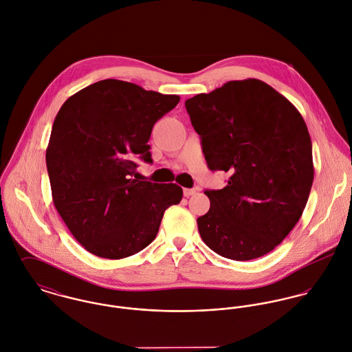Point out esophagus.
I'll return each mask as SVG.
<instances>
[{"instance_id": "1", "label": "esophagus", "mask_w": 352, "mask_h": 352, "mask_svg": "<svg viewBox=\"0 0 352 352\" xmlns=\"http://www.w3.org/2000/svg\"><path fill=\"white\" fill-rule=\"evenodd\" d=\"M195 189H184V195L185 197H190V195H195Z\"/></svg>"}]
</instances>
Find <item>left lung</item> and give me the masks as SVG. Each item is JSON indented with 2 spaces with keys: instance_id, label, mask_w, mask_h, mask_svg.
<instances>
[{
  "instance_id": "8db88e82",
  "label": "left lung",
  "mask_w": 352,
  "mask_h": 352,
  "mask_svg": "<svg viewBox=\"0 0 352 352\" xmlns=\"http://www.w3.org/2000/svg\"><path fill=\"white\" fill-rule=\"evenodd\" d=\"M212 171L231 177L197 219L204 243L234 259L261 258L298 223L313 184L312 142L296 107L259 79L230 80L186 100Z\"/></svg>"
}]
</instances>
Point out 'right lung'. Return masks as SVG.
I'll use <instances>...</instances> for the list:
<instances>
[{"instance_id": "right-lung-1", "label": "right lung", "mask_w": 352, "mask_h": 352, "mask_svg": "<svg viewBox=\"0 0 352 352\" xmlns=\"http://www.w3.org/2000/svg\"><path fill=\"white\" fill-rule=\"evenodd\" d=\"M179 102L118 79L98 80L72 96L54 120L45 153L54 205L89 252L122 259L157 236L164 210L182 188L132 178L151 163L154 124Z\"/></svg>"}]
</instances>
